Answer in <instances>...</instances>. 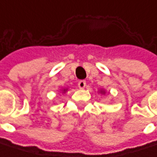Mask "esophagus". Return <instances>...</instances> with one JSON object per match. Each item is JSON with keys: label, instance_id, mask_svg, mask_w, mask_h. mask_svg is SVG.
<instances>
[{"label": "esophagus", "instance_id": "esophagus-1", "mask_svg": "<svg viewBox=\"0 0 157 157\" xmlns=\"http://www.w3.org/2000/svg\"><path fill=\"white\" fill-rule=\"evenodd\" d=\"M78 88H80V89H83V88L86 87V81H85V80H80V81H78Z\"/></svg>", "mask_w": 157, "mask_h": 157}]
</instances>
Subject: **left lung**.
I'll list each match as a JSON object with an SVG mask.
<instances>
[{
  "instance_id": "8db88e82",
  "label": "left lung",
  "mask_w": 157,
  "mask_h": 157,
  "mask_svg": "<svg viewBox=\"0 0 157 157\" xmlns=\"http://www.w3.org/2000/svg\"><path fill=\"white\" fill-rule=\"evenodd\" d=\"M100 92H101V93H104V94H105V91H104V90H101Z\"/></svg>"
}]
</instances>
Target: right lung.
<instances>
[{"instance_id": "1", "label": "right lung", "mask_w": 157, "mask_h": 157, "mask_svg": "<svg viewBox=\"0 0 157 157\" xmlns=\"http://www.w3.org/2000/svg\"><path fill=\"white\" fill-rule=\"evenodd\" d=\"M65 90H66V89H64V91H65Z\"/></svg>"}]
</instances>
